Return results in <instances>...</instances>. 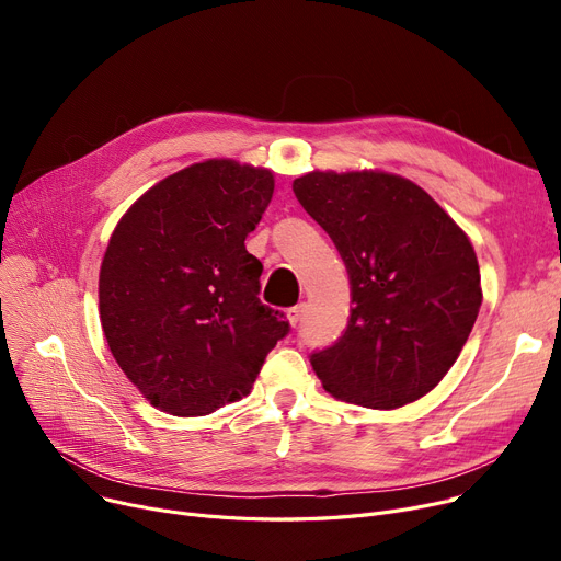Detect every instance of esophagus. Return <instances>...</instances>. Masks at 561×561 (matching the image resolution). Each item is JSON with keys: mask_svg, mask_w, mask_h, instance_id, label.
Listing matches in <instances>:
<instances>
[{"mask_svg": "<svg viewBox=\"0 0 561 561\" xmlns=\"http://www.w3.org/2000/svg\"><path fill=\"white\" fill-rule=\"evenodd\" d=\"M302 316H305V305H296V307L286 309V318H288L290 325H298V322L302 320Z\"/></svg>", "mask_w": 561, "mask_h": 561, "instance_id": "esophagus-1", "label": "esophagus"}]
</instances>
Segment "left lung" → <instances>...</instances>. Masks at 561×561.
Masks as SVG:
<instances>
[{
  "label": "left lung",
  "instance_id": "1",
  "mask_svg": "<svg viewBox=\"0 0 561 561\" xmlns=\"http://www.w3.org/2000/svg\"><path fill=\"white\" fill-rule=\"evenodd\" d=\"M293 193L330 233L352 286L347 330L311 355L322 389L368 409L423 398L476 325L473 243L430 193L393 172L313 170Z\"/></svg>",
  "mask_w": 561,
  "mask_h": 561
}]
</instances>
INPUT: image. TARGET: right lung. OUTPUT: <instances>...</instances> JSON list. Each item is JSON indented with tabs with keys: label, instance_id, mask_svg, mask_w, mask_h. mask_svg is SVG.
<instances>
[{
	"label": "right lung",
	"instance_id": "right-lung-1",
	"mask_svg": "<svg viewBox=\"0 0 561 561\" xmlns=\"http://www.w3.org/2000/svg\"><path fill=\"white\" fill-rule=\"evenodd\" d=\"M275 176L206 159L145 191L115 225L100 268V320L131 385L172 416L245 398L288 334L261 305L263 265L245 250Z\"/></svg>",
	"mask_w": 561,
	"mask_h": 561
}]
</instances>
